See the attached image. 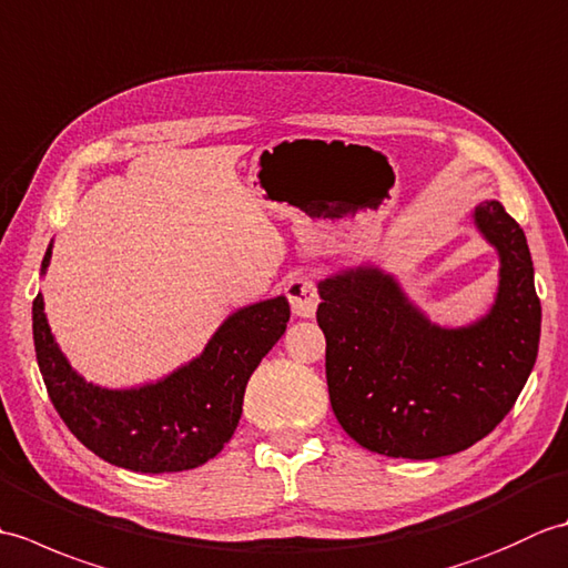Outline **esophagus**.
I'll return each instance as SVG.
<instances>
[{
    "label": "esophagus",
    "mask_w": 568,
    "mask_h": 568,
    "mask_svg": "<svg viewBox=\"0 0 568 568\" xmlns=\"http://www.w3.org/2000/svg\"><path fill=\"white\" fill-rule=\"evenodd\" d=\"M285 295H287V303H291V307H293L295 317H315L317 305H320V295H317L315 283H312V277H307L303 273H293L291 277H287Z\"/></svg>",
    "instance_id": "1"
}]
</instances>
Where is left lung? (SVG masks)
Wrapping results in <instances>:
<instances>
[{
    "instance_id": "left-lung-1",
    "label": "left lung",
    "mask_w": 568,
    "mask_h": 568,
    "mask_svg": "<svg viewBox=\"0 0 568 568\" xmlns=\"http://www.w3.org/2000/svg\"><path fill=\"white\" fill-rule=\"evenodd\" d=\"M474 224L498 251L496 303L464 327L429 322L376 265L320 281L332 409L364 449L395 458L464 452L510 413L535 368L541 305L525 232L498 200Z\"/></svg>"
}]
</instances>
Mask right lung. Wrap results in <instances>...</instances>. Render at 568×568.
<instances>
[{
  "label": "right lung",
  "mask_w": 568,
  "mask_h": 568,
  "mask_svg": "<svg viewBox=\"0 0 568 568\" xmlns=\"http://www.w3.org/2000/svg\"><path fill=\"white\" fill-rule=\"evenodd\" d=\"M51 253L48 244L41 275ZM287 320L285 295L241 307L197 358L124 390L88 383L68 364L48 327L41 293L33 300V346L60 419L92 454L141 474H173L207 464L232 439L251 373L281 339Z\"/></svg>",
  "instance_id": "obj_1"
}]
</instances>
